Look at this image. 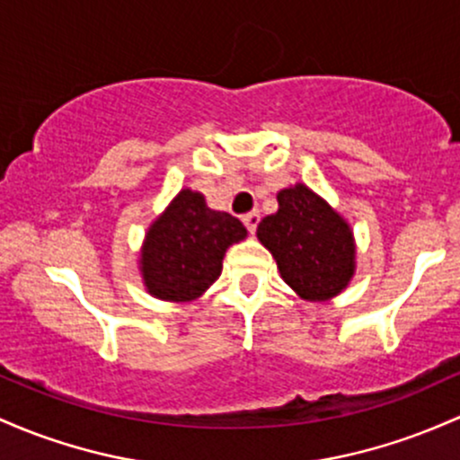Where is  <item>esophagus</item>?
<instances>
[{
	"instance_id": "esophagus-1",
	"label": "esophagus",
	"mask_w": 460,
	"mask_h": 460,
	"mask_svg": "<svg viewBox=\"0 0 460 460\" xmlns=\"http://www.w3.org/2000/svg\"><path fill=\"white\" fill-rule=\"evenodd\" d=\"M242 222H244V225H246L249 234H255L257 225H260V214H257V211H249V214L242 216Z\"/></svg>"
}]
</instances>
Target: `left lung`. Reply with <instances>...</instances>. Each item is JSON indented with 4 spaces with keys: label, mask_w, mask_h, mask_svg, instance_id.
I'll return each mask as SVG.
<instances>
[{
    "label": "left lung",
    "mask_w": 460,
    "mask_h": 460,
    "mask_svg": "<svg viewBox=\"0 0 460 460\" xmlns=\"http://www.w3.org/2000/svg\"><path fill=\"white\" fill-rule=\"evenodd\" d=\"M279 209L257 225V238L270 251L286 281L301 299L330 301L356 272V242L349 222L296 183L277 194Z\"/></svg>",
    "instance_id": "1"
}]
</instances>
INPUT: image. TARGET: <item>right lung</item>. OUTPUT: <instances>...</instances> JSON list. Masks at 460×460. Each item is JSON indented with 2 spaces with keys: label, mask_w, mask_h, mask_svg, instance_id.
Returning a JSON list of instances; mask_svg holds the SVG:
<instances>
[{
  "label": "right lung",
  "mask_w": 460,
  "mask_h": 460,
  "mask_svg": "<svg viewBox=\"0 0 460 460\" xmlns=\"http://www.w3.org/2000/svg\"><path fill=\"white\" fill-rule=\"evenodd\" d=\"M246 238L244 225L226 211L209 209L200 191L181 190L150 225L139 270L156 299L194 301L222 272V257Z\"/></svg>",
  "instance_id": "obj_1"
}]
</instances>
